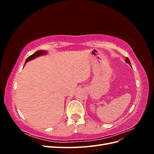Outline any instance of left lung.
I'll return each instance as SVG.
<instances>
[{"label": "left lung", "instance_id": "left-lung-1", "mask_svg": "<svg viewBox=\"0 0 154 154\" xmlns=\"http://www.w3.org/2000/svg\"><path fill=\"white\" fill-rule=\"evenodd\" d=\"M125 62H127V63H128L130 66H131V64H130V60H129V59L127 57L126 58V60H125Z\"/></svg>", "mask_w": 154, "mask_h": 154}]
</instances>
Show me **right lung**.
I'll list each match as a JSON object with an SVG mask.
<instances>
[{
  "instance_id": "add662e5",
  "label": "right lung",
  "mask_w": 154,
  "mask_h": 154,
  "mask_svg": "<svg viewBox=\"0 0 154 154\" xmlns=\"http://www.w3.org/2000/svg\"><path fill=\"white\" fill-rule=\"evenodd\" d=\"M47 53H48V52H47V51H45L40 50V51H36V53H35L31 55L30 57H29L28 58H27L26 59V62H25V64H26L27 62L30 61V60H33V59H35V58H36V57H40V56L46 54Z\"/></svg>"
}]
</instances>
